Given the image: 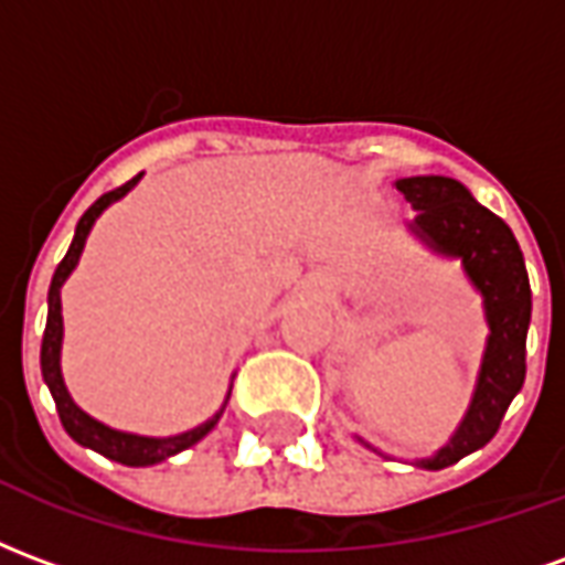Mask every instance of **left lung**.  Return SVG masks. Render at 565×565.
Returning a JSON list of instances; mask_svg holds the SVG:
<instances>
[{
    "label": "left lung",
    "instance_id": "8db88e82",
    "mask_svg": "<svg viewBox=\"0 0 565 565\" xmlns=\"http://www.w3.org/2000/svg\"><path fill=\"white\" fill-rule=\"evenodd\" d=\"M396 190L417 211L408 221V233L433 250L436 257L460 259L462 275L475 294L481 296L487 320V342L475 379L472 399L466 415L448 438V445L420 457V469H445L472 450L484 448L497 436L511 399L521 393L526 375V330L533 315V294L523 266V254L509 223L484 209L478 199L445 174H415L399 178ZM360 445L372 448L356 436ZM381 454L379 448H372Z\"/></svg>",
    "mask_w": 565,
    "mask_h": 565
}]
</instances>
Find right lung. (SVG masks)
<instances>
[{
	"label": "right lung",
	"instance_id": "right-lung-1",
	"mask_svg": "<svg viewBox=\"0 0 565 565\" xmlns=\"http://www.w3.org/2000/svg\"><path fill=\"white\" fill-rule=\"evenodd\" d=\"M139 181L141 174H136L129 184L117 186L111 193H105V196H99L93 202L90 209L84 211V217H81L78 226H75V238H72V245H68L66 257L56 266L54 278H51V290H47V327H44L42 339V379L44 384H47L51 396H54L56 412H60V420L66 426V433L75 438L78 445H84V448L96 450V454H103L108 460L124 462V466H153V462L169 460L174 454L193 448L199 438H205L211 429H214V424L221 420L223 408L230 403V393H226V399H223L221 408H217L205 424L193 426V429H186V433H178V436H139V433H124V429H115V426H108L103 424V420H96V417L87 415V412L72 399L66 381H63V366H60V356H63V302H60V290H63L66 278L75 271V266H78L93 223L99 221V214H103L108 205H115L117 199L127 196L129 190L139 184ZM230 391H233V381H230Z\"/></svg>",
	"mask_w": 565,
	"mask_h": 565
}]
</instances>
